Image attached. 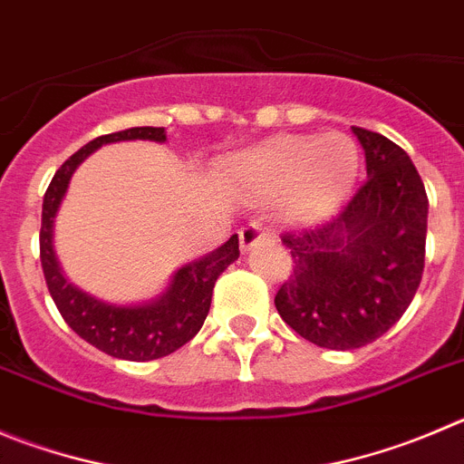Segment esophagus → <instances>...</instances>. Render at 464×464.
I'll list each match as a JSON object with an SVG mask.
<instances>
[{"label": "esophagus", "instance_id": "1", "mask_svg": "<svg viewBox=\"0 0 464 464\" xmlns=\"http://www.w3.org/2000/svg\"><path fill=\"white\" fill-rule=\"evenodd\" d=\"M270 240V233L263 231L258 224H246L245 228H240V249L242 252H249L258 242H266Z\"/></svg>", "mask_w": 464, "mask_h": 464}]
</instances>
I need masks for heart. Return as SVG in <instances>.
I'll list each match as a JSON object with an SVG mask.
<instances>
[{
    "instance_id": "1",
    "label": "heart",
    "mask_w": 464,
    "mask_h": 464,
    "mask_svg": "<svg viewBox=\"0 0 464 464\" xmlns=\"http://www.w3.org/2000/svg\"><path fill=\"white\" fill-rule=\"evenodd\" d=\"M359 173V149L343 132L285 134L240 155L236 176L246 192L279 197L293 227H315L336 215Z\"/></svg>"
}]
</instances>
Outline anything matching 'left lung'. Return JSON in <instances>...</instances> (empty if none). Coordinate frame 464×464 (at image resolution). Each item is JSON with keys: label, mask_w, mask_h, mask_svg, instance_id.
<instances>
[{"label": "left lung", "mask_w": 464, "mask_h": 464, "mask_svg": "<svg viewBox=\"0 0 464 464\" xmlns=\"http://www.w3.org/2000/svg\"><path fill=\"white\" fill-rule=\"evenodd\" d=\"M366 183L334 222L288 233L293 272L275 297L285 324L327 350H354L401 320L423 275L428 197L410 155L353 128Z\"/></svg>", "instance_id": "left-lung-1"}]
</instances>
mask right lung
<instances>
[{
    "instance_id": "right-lung-1",
    "label": "right lung",
    "mask_w": 464,
    "mask_h": 464,
    "mask_svg": "<svg viewBox=\"0 0 464 464\" xmlns=\"http://www.w3.org/2000/svg\"><path fill=\"white\" fill-rule=\"evenodd\" d=\"M155 141L164 144V128H130L123 132L102 134L82 146L54 173L45 198H43L41 224V266L47 288L56 309L75 334L102 353L130 362H150L171 354L188 343L201 330L210 311L212 288L218 276L240 256L237 236H231L222 246L173 272L169 285L158 297L137 304H116L91 295L72 284L54 252V219L68 192L75 169L93 150L114 141Z\"/></svg>"
}]
</instances>
